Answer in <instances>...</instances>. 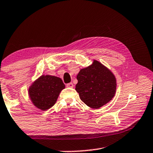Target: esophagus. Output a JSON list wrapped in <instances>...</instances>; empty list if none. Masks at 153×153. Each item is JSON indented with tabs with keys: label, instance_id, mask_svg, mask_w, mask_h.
Masks as SVG:
<instances>
[{
	"label": "esophagus",
	"instance_id": "34e87169",
	"mask_svg": "<svg viewBox=\"0 0 153 153\" xmlns=\"http://www.w3.org/2000/svg\"><path fill=\"white\" fill-rule=\"evenodd\" d=\"M74 85L72 84V83H69V84H67V87L68 88H74Z\"/></svg>",
	"mask_w": 153,
	"mask_h": 153
}]
</instances>
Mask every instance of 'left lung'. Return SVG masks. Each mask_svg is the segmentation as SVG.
<instances>
[{"instance_id":"obj_1","label":"left lung","mask_w":153,"mask_h":153,"mask_svg":"<svg viewBox=\"0 0 153 153\" xmlns=\"http://www.w3.org/2000/svg\"><path fill=\"white\" fill-rule=\"evenodd\" d=\"M76 90L81 100L91 108L99 109L112 100L116 90L114 74L98 61L80 69L77 76Z\"/></svg>"}]
</instances>
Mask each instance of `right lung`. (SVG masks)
<instances>
[{"mask_svg":"<svg viewBox=\"0 0 153 153\" xmlns=\"http://www.w3.org/2000/svg\"><path fill=\"white\" fill-rule=\"evenodd\" d=\"M65 88L59 77L42 75L30 84L28 94L33 104L38 109L45 111L56 103L60 92Z\"/></svg>","mask_w":153,"mask_h":153,"instance_id":"right-lung-1","label":"right lung"}]
</instances>
